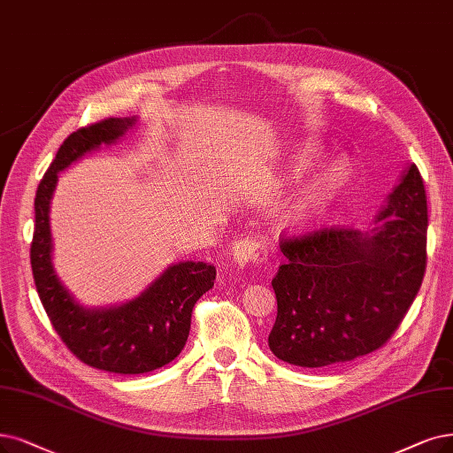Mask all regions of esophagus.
<instances>
[{
    "instance_id": "34e87169",
    "label": "esophagus",
    "mask_w": 453,
    "mask_h": 453,
    "mask_svg": "<svg viewBox=\"0 0 453 453\" xmlns=\"http://www.w3.org/2000/svg\"><path fill=\"white\" fill-rule=\"evenodd\" d=\"M232 258L240 269H245L249 265H258L267 260V249L262 242L257 240H240L232 247Z\"/></svg>"
}]
</instances>
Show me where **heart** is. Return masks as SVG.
Masks as SVG:
<instances>
[{"label":"heart","instance_id":"obj_1","mask_svg":"<svg viewBox=\"0 0 453 453\" xmlns=\"http://www.w3.org/2000/svg\"><path fill=\"white\" fill-rule=\"evenodd\" d=\"M319 157V149L314 142H301L288 156L286 161V174L299 176L306 169H311ZM343 182V173L338 164H329L319 169L309 182H306L297 195L292 198V203L282 211L280 221L286 228H303L311 225L321 210L336 195Z\"/></svg>","mask_w":453,"mask_h":453}]
</instances>
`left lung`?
Returning <instances> with one entry per match:
<instances>
[{
    "mask_svg": "<svg viewBox=\"0 0 453 453\" xmlns=\"http://www.w3.org/2000/svg\"><path fill=\"white\" fill-rule=\"evenodd\" d=\"M427 201L409 164L366 232L325 228L280 243L271 280L277 319L269 349L288 365L325 368L379 349L418 294Z\"/></svg>",
    "mask_w": 453,
    "mask_h": 453,
    "instance_id": "left-lung-1",
    "label": "left lung"
}]
</instances>
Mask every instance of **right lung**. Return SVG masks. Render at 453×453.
<instances>
[{
	"instance_id": "add662e5",
	"label": "right lung",
	"mask_w": 453,
	"mask_h": 453,
	"mask_svg": "<svg viewBox=\"0 0 453 453\" xmlns=\"http://www.w3.org/2000/svg\"><path fill=\"white\" fill-rule=\"evenodd\" d=\"M137 124V117L107 119L70 134L41 180L35 196L31 269L44 311L66 348L81 363L113 373H147L169 365L184 349L191 312L213 286L215 267L176 262L139 296L111 306H83L56 273L51 262L50 204L61 171L83 156L113 144Z\"/></svg>"
}]
</instances>
